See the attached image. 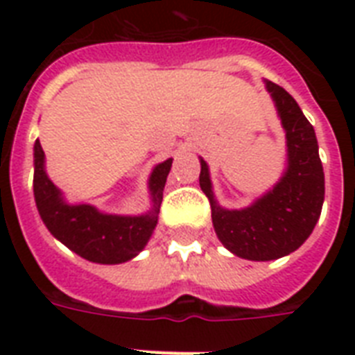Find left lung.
Here are the masks:
<instances>
[{
  "mask_svg": "<svg viewBox=\"0 0 355 355\" xmlns=\"http://www.w3.org/2000/svg\"><path fill=\"white\" fill-rule=\"evenodd\" d=\"M287 139V169L280 182L243 210H225L211 191L210 173L200 158V189L210 200L219 241L239 258L269 261L297 250L319 221L324 202V171L313 125L282 86L265 80Z\"/></svg>",
  "mask_w": 355,
  "mask_h": 355,
  "instance_id": "left-lung-1",
  "label": "left lung"
}]
</instances>
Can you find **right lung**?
I'll list each match as a JSON object with an SVG mask.
<instances>
[{
	"label": "right lung",
	"instance_id": "1",
	"mask_svg": "<svg viewBox=\"0 0 355 355\" xmlns=\"http://www.w3.org/2000/svg\"><path fill=\"white\" fill-rule=\"evenodd\" d=\"M44 150L35 141V200L47 230L69 250L94 263H123L132 259L149 241L158 223L164 186L173 158L153 169L149 178L153 208L144 216H108L90 205H68L60 189L49 180L44 167Z\"/></svg>",
	"mask_w": 355,
	"mask_h": 355
}]
</instances>
